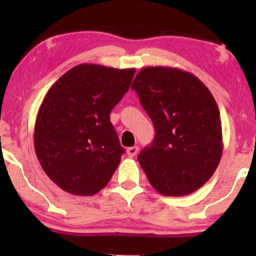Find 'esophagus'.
I'll return each instance as SVG.
<instances>
[{
    "label": "esophagus",
    "instance_id": "34e87169",
    "mask_svg": "<svg viewBox=\"0 0 256 256\" xmlns=\"http://www.w3.org/2000/svg\"><path fill=\"white\" fill-rule=\"evenodd\" d=\"M126 152H128V155L130 158L136 156V154L138 152V146H130V148L126 149Z\"/></svg>",
    "mask_w": 256,
    "mask_h": 256
}]
</instances>
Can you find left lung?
I'll return each instance as SVG.
<instances>
[{
    "mask_svg": "<svg viewBox=\"0 0 256 256\" xmlns=\"http://www.w3.org/2000/svg\"><path fill=\"white\" fill-rule=\"evenodd\" d=\"M131 89L155 128L137 160L149 183L166 196L189 195L216 172L222 154V120L208 88L173 67H144Z\"/></svg>",
    "mask_w": 256,
    "mask_h": 256,
    "instance_id": "1",
    "label": "left lung"
}]
</instances>
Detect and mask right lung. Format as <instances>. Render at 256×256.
<instances>
[{
    "mask_svg": "<svg viewBox=\"0 0 256 256\" xmlns=\"http://www.w3.org/2000/svg\"><path fill=\"white\" fill-rule=\"evenodd\" d=\"M134 68L82 64L67 71L44 96L34 132L43 171L72 195L104 189L124 154L110 110L130 89Z\"/></svg>",
    "mask_w": 256,
    "mask_h": 256,
    "instance_id": "add662e5",
    "label": "right lung"
}]
</instances>
